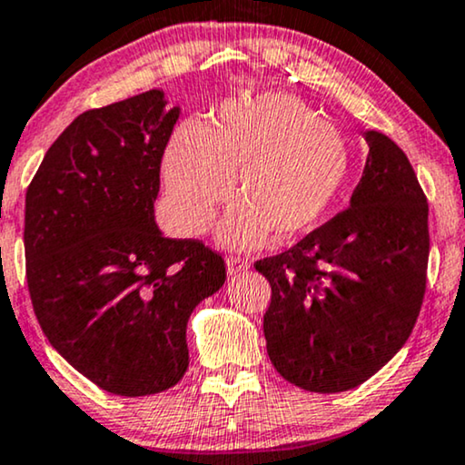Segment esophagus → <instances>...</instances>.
<instances>
[{
  "label": "esophagus",
  "instance_id": "esophagus-1",
  "mask_svg": "<svg viewBox=\"0 0 465 465\" xmlns=\"http://www.w3.org/2000/svg\"><path fill=\"white\" fill-rule=\"evenodd\" d=\"M227 274L229 276H236L240 272H244V270H249V262L240 260V257H227Z\"/></svg>",
  "mask_w": 465,
  "mask_h": 465
}]
</instances>
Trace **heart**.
Instances as JSON below:
<instances>
[{
  "label": "heart",
  "mask_w": 465,
  "mask_h": 465,
  "mask_svg": "<svg viewBox=\"0 0 465 465\" xmlns=\"http://www.w3.org/2000/svg\"><path fill=\"white\" fill-rule=\"evenodd\" d=\"M348 169V145L315 109L290 94H262L225 103L208 126L182 124L161 173L169 214L189 236L210 227L233 184L240 202L223 219L219 240L252 249L270 232L292 240L320 225Z\"/></svg>",
  "instance_id": "b5f03b06"
}]
</instances>
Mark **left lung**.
I'll return each instance as SVG.
<instances>
[{
    "mask_svg": "<svg viewBox=\"0 0 465 465\" xmlns=\"http://www.w3.org/2000/svg\"><path fill=\"white\" fill-rule=\"evenodd\" d=\"M362 178L350 205L281 255L255 263L272 287L268 356L293 386L343 392L378 373L420 313L429 205L395 141L364 131Z\"/></svg>",
    "mask_w": 465,
    "mask_h": 465,
    "instance_id": "left-lung-1",
    "label": "left lung"
}]
</instances>
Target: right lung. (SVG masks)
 Here are the masks:
<instances>
[{
	"instance_id": "right-lung-1",
	"label": "right lung",
	"mask_w": 465,
	"mask_h": 465,
	"mask_svg": "<svg viewBox=\"0 0 465 465\" xmlns=\"http://www.w3.org/2000/svg\"><path fill=\"white\" fill-rule=\"evenodd\" d=\"M163 90L81 114L25 195L27 287L38 324L103 391L156 395L189 369L186 322L225 283L199 240L163 236L161 161L180 117Z\"/></svg>"
}]
</instances>
